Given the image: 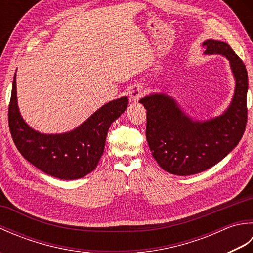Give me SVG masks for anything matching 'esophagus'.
Returning <instances> with one entry per match:
<instances>
[{
    "label": "esophagus",
    "instance_id": "1",
    "mask_svg": "<svg viewBox=\"0 0 253 253\" xmlns=\"http://www.w3.org/2000/svg\"><path fill=\"white\" fill-rule=\"evenodd\" d=\"M143 95V89L140 84H133L129 89V100L136 102Z\"/></svg>",
    "mask_w": 253,
    "mask_h": 253
}]
</instances>
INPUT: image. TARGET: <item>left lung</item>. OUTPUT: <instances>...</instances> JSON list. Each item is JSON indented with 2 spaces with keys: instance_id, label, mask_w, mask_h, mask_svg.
Wrapping results in <instances>:
<instances>
[{
  "instance_id": "left-lung-1",
  "label": "left lung",
  "mask_w": 253,
  "mask_h": 253,
  "mask_svg": "<svg viewBox=\"0 0 253 253\" xmlns=\"http://www.w3.org/2000/svg\"><path fill=\"white\" fill-rule=\"evenodd\" d=\"M204 54H218L229 62L235 78L230 104L221 115L192 120L166 93H151L139 103L147 110V141L153 158L164 170L178 176L201 173L232 152L247 124L248 74L243 61L227 43L208 39Z\"/></svg>"
}]
</instances>
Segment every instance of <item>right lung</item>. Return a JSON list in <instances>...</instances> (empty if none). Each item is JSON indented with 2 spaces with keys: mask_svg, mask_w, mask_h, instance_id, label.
Returning a JSON list of instances; mask_svg holds the SVG:
<instances>
[{
  "mask_svg": "<svg viewBox=\"0 0 253 253\" xmlns=\"http://www.w3.org/2000/svg\"><path fill=\"white\" fill-rule=\"evenodd\" d=\"M127 104V96H122L102 105L71 131L42 133L21 117L15 74L8 106L9 130L20 154L38 169L58 179H78L96 168L104 151L109 128L125 112Z\"/></svg>",
  "mask_w": 253,
  "mask_h": 253,
  "instance_id": "1",
  "label": "right lung"
}]
</instances>
